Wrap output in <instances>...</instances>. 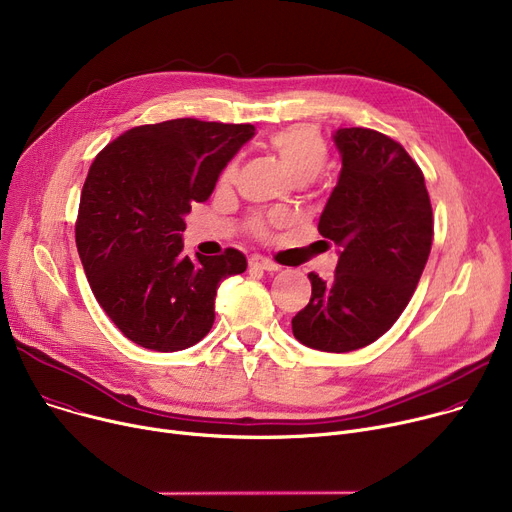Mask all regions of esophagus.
<instances>
[{"instance_id":"esophagus-1","label":"esophagus","mask_w":512,"mask_h":512,"mask_svg":"<svg viewBox=\"0 0 512 512\" xmlns=\"http://www.w3.org/2000/svg\"><path fill=\"white\" fill-rule=\"evenodd\" d=\"M249 269H253V271H277L280 269V265H275L273 261H269V259H265V257H259V255H253L251 259H249Z\"/></svg>"}]
</instances>
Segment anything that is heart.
Masks as SVG:
<instances>
[{"label": "heart", "instance_id": "obj_1", "mask_svg": "<svg viewBox=\"0 0 512 512\" xmlns=\"http://www.w3.org/2000/svg\"><path fill=\"white\" fill-rule=\"evenodd\" d=\"M267 143L277 155H280L282 163L286 165L294 181L298 179L312 181L324 171V167H327V161H329L327 145H324L320 134L312 126L294 124L282 130H275L267 136ZM237 169H239V161L237 159L230 161L222 171V181L230 183L235 179Z\"/></svg>", "mask_w": 512, "mask_h": 512}]
</instances>
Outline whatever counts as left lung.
<instances>
[{
	"label": "left lung",
	"instance_id": "8db88e82",
	"mask_svg": "<svg viewBox=\"0 0 512 512\" xmlns=\"http://www.w3.org/2000/svg\"><path fill=\"white\" fill-rule=\"evenodd\" d=\"M341 173L318 232L339 247L335 277L308 273L310 302L292 318L312 349L347 353L380 339L410 302L433 243L425 177L404 147L369 128L333 134Z\"/></svg>",
	"mask_w": 512,
	"mask_h": 512
}]
</instances>
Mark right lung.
<instances>
[{
  "instance_id": "add662e5",
  "label": "right lung",
  "mask_w": 512,
  "mask_h": 512,
  "mask_svg": "<svg viewBox=\"0 0 512 512\" xmlns=\"http://www.w3.org/2000/svg\"><path fill=\"white\" fill-rule=\"evenodd\" d=\"M253 134V124L177 118L126 130L91 163L75 243L91 292L132 343L173 353L210 333L216 290L247 259L237 249L190 259L181 232Z\"/></svg>"
}]
</instances>
